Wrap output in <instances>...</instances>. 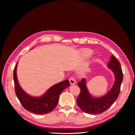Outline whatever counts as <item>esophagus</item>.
<instances>
[{
	"mask_svg": "<svg viewBox=\"0 0 135 135\" xmlns=\"http://www.w3.org/2000/svg\"><path fill=\"white\" fill-rule=\"evenodd\" d=\"M69 81L71 85H73L75 84V80L73 77H70V78L69 79Z\"/></svg>",
	"mask_w": 135,
	"mask_h": 135,
	"instance_id": "obj_1",
	"label": "esophagus"
}]
</instances>
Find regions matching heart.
I'll use <instances>...</instances> for the list:
<instances>
[{"instance_id": "b5f03b06", "label": "heart", "mask_w": 135, "mask_h": 135, "mask_svg": "<svg viewBox=\"0 0 135 135\" xmlns=\"http://www.w3.org/2000/svg\"><path fill=\"white\" fill-rule=\"evenodd\" d=\"M92 55H93V52L91 50H85L83 51L82 52V56L85 59H89V57H91Z\"/></svg>"}]
</instances>
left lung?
Instances as JSON below:
<instances>
[{
  "instance_id": "8db88e82",
  "label": "left lung",
  "mask_w": 135,
  "mask_h": 135,
  "mask_svg": "<svg viewBox=\"0 0 135 135\" xmlns=\"http://www.w3.org/2000/svg\"><path fill=\"white\" fill-rule=\"evenodd\" d=\"M108 67L114 75V83L111 89L104 96L93 97L88 91L85 78L78 83L80 92L76 103L83 112L89 114H101L110 108L119 96L123 76L120 64L113 55L111 56Z\"/></svg>"
}]
</instances>
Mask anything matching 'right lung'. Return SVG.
<instances>
[{"label":"right lung","instance_id":"right-lung-1","mask_svg":"<svg viewBox=\"0 0 135 135\" xmlns=\"http://www.w3.org/2000/svg\"><path fill=\"white\" fill-rule=\"evenodd\" d=\"M17 64L18 62L13 71L15 88L16 96L23 107L27 111L40 115L51 112L57 105L61 93L70 85L69 80L54 85L41 96H32L20 86L17 76Z\"/></svg>","mask_w":135,"mask_h":135}]
</instances>
